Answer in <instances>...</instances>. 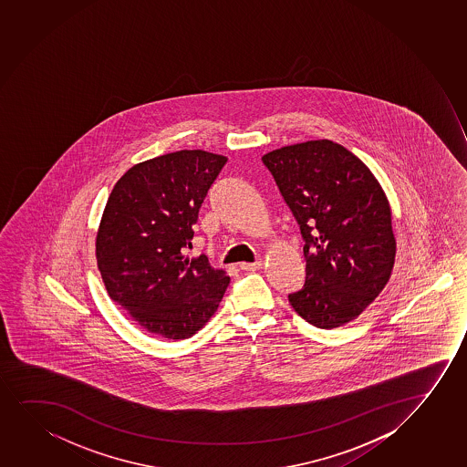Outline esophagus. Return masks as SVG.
<instances>
[{"label": "esophagus", "mask_w": 467, "mask_h": 467, "mask_svg": "<svg viewBox=\"0 0 467 467\" xmlns=\"http://www.w3.org/2000/svg\"><path fill=\"white\" fill-rule=\"evenodd\" d=\"M243 271H258L263 267V261H254V263H241Z\"/></svg>", "instance_id": "obj_1"}]
</instances>
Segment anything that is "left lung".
Here are the masks:
<instances>
[{"label":"left lung","mask_w":467,"mask_h":467,"mask_svg":"<svg viewBox=\"0 0 467 467\" xmlns=\"http://www.w3.org/2000/svg\"><path fill=\"white\" fill-rule=\"evenodd\" d=\"M304 239L306 284L288 295L304 320L333 329L355 320L389 280L391 207L369 168L329 140L263 155Z\"/></svg>","instance_id":"obj_1"}]
</instances>
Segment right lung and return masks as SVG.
I'll return each instance as SVG.
<instances>
[{"instance_id":"add662e5","label":"right lung","mask_w":467,"mask_h":467,"mask_svg":"<svg viewBox=\"0 0 467 467\" xmlns=\"http://www.w3.org/2000/svg\"><path fill=\"white\" fill-rule=\"evenodd\" d=\"M228 158L179 150L119 179L97 233V263L112 301L164 339H188L217 312L230 284L206 254L190 260L193 224Z\"/></svg>"}]
</instances>
